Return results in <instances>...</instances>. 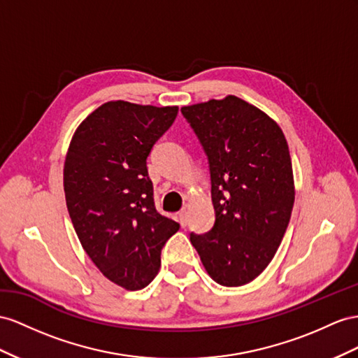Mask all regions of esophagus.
Returning <instances> with one entry per match:
<instances>
[{
  "label": "esophagus",
  "mask_w": 358,
  "mask_h": 358,
  "mask_svg": "<svg viewBox=\"0 0 358 358\" xmlns=\"http://www.w3.org/2000/svg\"><path fill=\"white\" fill-rule=\"evenodd\" d=\"M178 221L181 224V227H186V224H187V212H186V208H182L181 212L178 213Z\"/></svg>",
  "instance_id": "esophagus-1"
}]
</instances>
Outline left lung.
<instances>
[{"label":"left lung","instance_id":"8db88e82","mask_svg":"<svg viewBox=\"0 0 358 358\" xmlns=\"http://www.w3.org/2000/svg\"><path fill=\"white\" fill-rule=\"evenodd\" d=\"M208 157L212 230L190 234L207 273L239 287L268 268L295 203L289 145L280 125L234 95L181 107Z\"/></svg>","mask_w":358,"mask_h":358}]
</instances>
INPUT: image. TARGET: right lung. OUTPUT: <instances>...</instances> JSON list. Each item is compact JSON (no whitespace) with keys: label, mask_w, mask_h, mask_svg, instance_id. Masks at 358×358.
<instances>
[{"label":"right lung","mask_w":358,"mask_h":358,"mask_svg":"<svg viewBox=\"0 0 358 358\" xmlns=\"http://www.w3.org/2000/svg\"><path fill=\"white\" fill-rule=\"evenodd\" d=\"M177 113V106L108 101L78 125L66 152L63 187L80 243L104 277L127 290L154 280L162 248L180 228L155 210L146 169Z\"/></svg>","instance_id":"right-lung-1"}]
</instances>
